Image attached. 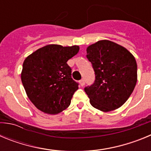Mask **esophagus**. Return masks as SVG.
I'll return each mask as SVG.
<instances>
[{"mask_svg": "<svg viewBox=\"0 0 151 151\" xmlns=\"http://www.w3.org/2000/svg\"><path fill=\"white\" fill-rule=\"evenodd\" d=\"M79 83H80V85H81V86H84V85H85V80L81 79L79 81Z\"/></svg>", "mask_w": 151, "mask_h": 151, "instance_id": "1", "label": "esophagus"}]
</instances>
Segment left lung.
<instances>
[{
  "label": "left lung",
  "instance_id": "8db88e82",
  "mask_svg": "<svg viewBox=\"0 0 151 151\" xmlns=\"http://www.w3.org/2000/svg\"><path fill=\"white\" fill-rule=\"evenodd\" d=\"M86 57L95 74L94 83L85 88L91 104L104 112L120 107L137 82L134 57L127 49L108 40L90 45Z\"/></svg>",
  "mask_w": 151,
  "mask_h": 151
}]
</instances>
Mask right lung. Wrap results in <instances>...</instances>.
<instances>
[{
    "instance_id": "obj_1",
    "label": "right lung",
    "mask_w": 151,
    "mask_h": 151,
    "mask_svg": "<svg viewBox=\"0 0 151 151\" xmlns=\"http://www.w3.org/2000/svg\"><path fill=\"white\" fill-rule=\"evenodd\" d=\"M79 47L49 45L26 57L21 74L29 100L38 110L57 114L70 105L78 83L72 78L67 61L78 54Z\"/></svg>"
}]
</instances>
